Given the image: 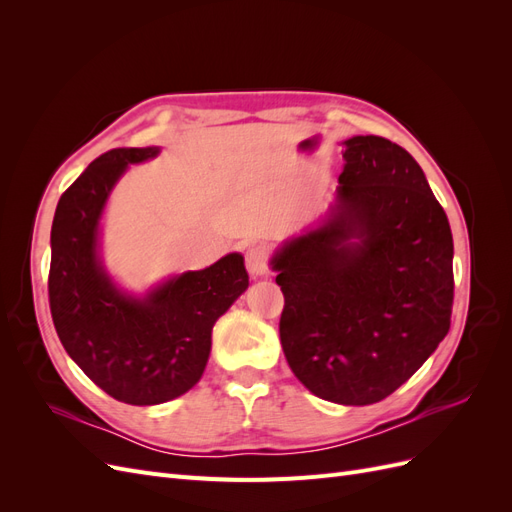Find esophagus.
I'll list each match as a JSON object with an SVG mask.
<instances>
[{
  "label": "esophagus",
  "instance_id": "34e87169",
  "mask_svg": "<svg viewBox=\"0 0 512 512\" xmlns=\"http://www.w3.org/2000/svg\"><path fill=\"white\" fill-rule=\"evenodd\" d=\"M245 267L250 271L252 277L267 275L269 271V252L262 245H252L250 250L245 252Z\"/></svg>",
  "mask_w": 512,
  "mask_h": 512
}]
</instances>
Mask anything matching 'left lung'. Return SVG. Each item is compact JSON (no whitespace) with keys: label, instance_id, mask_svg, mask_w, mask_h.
Returning a JSON list of instances; mask_svg holds the SVG:
<instances>
[{"label":"left lung","instance_id":"obj_1","mask_svg":"<svg viewBox=\"0 0 512 512\" xmlns=\"http://www.w3.org/2000/svg\"><path fill=\"white\" fill-rule=\"evenodd\" d=\"M344 145L329 218L271 265L292 374L320 399L369 406L397 391L451 329L453 235L404 147L371 134Z\"/></svg>","mask_w":512,"mask_h":512}]
</instances>
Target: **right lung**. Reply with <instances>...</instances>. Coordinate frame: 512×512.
I'll list each match as a JSON object with an SVG mask.
<instances>
[{"instance_id":"right-lung-1","label":"right lung","mask_w":512,"mask_h":512,"mask_svg":"<svg viewBox=\"0 0 512 512\" xmlns=\"http://www.w3.org/2000/svg\"><path fill=\"white\" fill-rule=\"evenodd\" d=\"M158 147L102 153L61 194L51 228L49 305L70 359L104 393L130 406H156L188 393L209 361L213 324L245 292L243 256L181 273L143 299L121 292L100 265L98 224L128 164Z\"/></svg>"}]
</instances>
